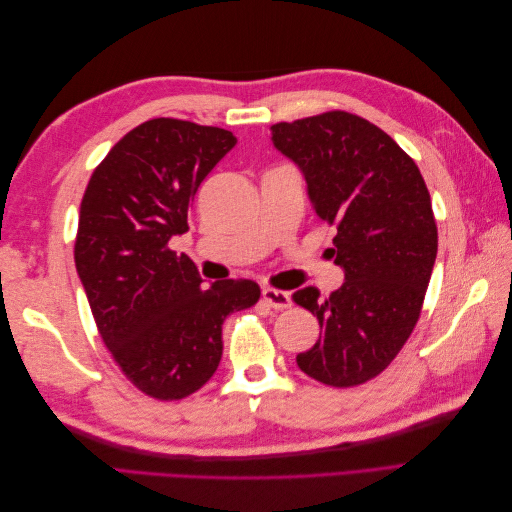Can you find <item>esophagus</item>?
Here are the masks:
<instances>
[{
  "mask_svg": "<svg viewBox=\"0 0 512 512\" xmlns=\"http://www.w3.org/2000/svg\"><path fill=\"white\" fill-rule=\"evenodd\" d=\"M262 301L273 309H288L292 305L290 292L275 290V288H262Z\"/></svg>",
  "mask_w": 512,
  "mask_h": 512,
  "instance_id": "1",
  "label": "esophagus"
}]
</instances>
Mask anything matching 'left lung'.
Wrapping results in <instances>:
<instances>
[{"mask_svg": "<svg viewBox=\"0 0 512 512\" xmlns=\"http://www.w3.org/2000/svg\"><path fill=\"white\" fill-rule=\"evenodd\" d=\"M271 141L299 166L318 218L337 226L346 280L327 299L312 286L292 294L322 329L297 365L339 389L363 384L389 367L421 316L438 254L427 185L389 134L344 111L275 123Z\"/></svg>", "mask_w": 512, "mask_h": 512, "instance_id": "1", "label": "left lung"}]
</instances>
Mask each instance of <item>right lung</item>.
Masks as SVG:
<instances>
[{
    "label": "right lung",
    "instance_id": "obj_1",
    "mask_svg": "<svg viewBox=\"0 0 512 512\" xmlns=\"http://www.w3.org/2000/svg\"><path fill=\"white\" fill-rule=\"evenodd\" d=\"M235 145L222 128L149 119L108 151L87 183L76 273L108 352L149 397L198 391L220 365L226 316L260 299L250 280L205 288L194 262L168 247L188 232L198 185Z\"/></svg>",
    "mask_w": 512,
    "mask_h": 512
}]
</instances>
